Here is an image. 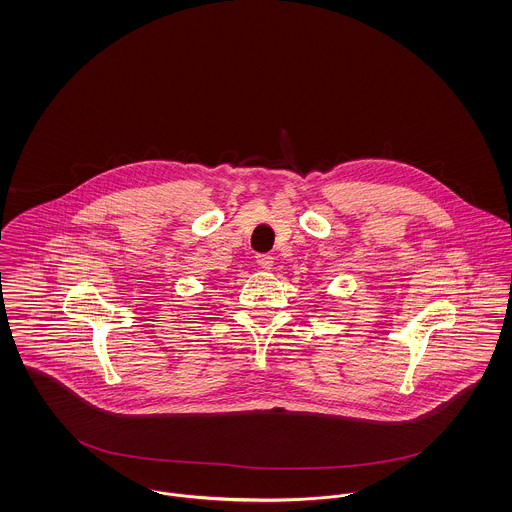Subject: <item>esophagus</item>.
I'll list each match as a JSON object with an SVG mask.
<instances>
[{"mask_svg": "<svg viewBox=\"0 0 512 512\" xmlns=\"http://www.w3.org/2000/svg\"><path fill=\"white\" fill-rule=\"evenodd\" d=\"M255 259H257V263H259L261 269H271L273 263H275V259H273L271 253H259Z\"/></svg>", "mask_w": 512, "mask_h": 512, "instance_id": "1", "label": "esophagus"}]
</instances>
